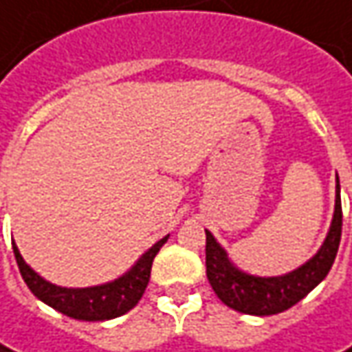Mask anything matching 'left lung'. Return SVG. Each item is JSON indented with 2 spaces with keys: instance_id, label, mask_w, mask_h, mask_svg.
<instances>
[{
  "instance_id": "1",
  "label": "left lung",
  "mask_w": 352,
  "mask_h": 352,
  "mask_svg": "<svg viewBox=\"0 0 352 352\" xmlns=\"http://www.w3.org/2000/svg\"><path fill=\"white\" fill-rule=\"evenodd\" d=\"M343 229V210H341V188L337 178V196H335V213L331 227L325 236L321 249L314 258L302 264L298 270L284 276L261 278L241 272L231 264L227 252L206 229V272L211 288L225 305L235 311L249 316H274L290 309L300 300H304L309 292L329 274Z\"/></svg>"
}]
</instances>
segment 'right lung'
<instances>
[{
    "label": "right lung",
    "instance_id": "1",
    "mask_svg": "<svg viewBox=\"0 0 352 352\" xmlns=\"http://www.w3.org/2000/svg\"><path fill=\"white\" fill-rule=\"evenodd\" d=\"M166 241L168 236L155 243L121 278L102 284V286H91V288L54 286L45 278L38 276L33 268L23 261L15 243H13V252H15L21 276L38 300H43L45 304L54 307L56 311H60L68 318L82 319V321H105V319H113L127 314L129 309H133L139 304V300L146 290L156 252Z\"/></svg>",
    "mask_w": 352,
    "mask_h": 352
}]
</instances>
